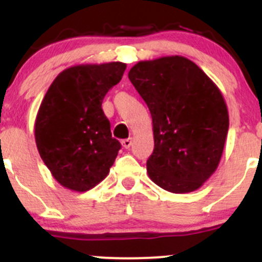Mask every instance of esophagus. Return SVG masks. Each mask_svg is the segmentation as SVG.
I'll return each mask as SVG.
<instances>
[{
	"mask_svg": "<svg viewBox=\"0 0 262 262\" xmlns=\"http://www.w3.org/2000/svg\"><path fill=\"white\" fill-rule=\"evenodd\" d=\"M121 144H123V147L125 148V149H128V148H130L132 146V138L123 139V141H121Z\"/></svg>",
	"mask_w": 262,
	"mask_h": 262,
	"instance_id": "34e87169",
	"label": "esophagus"
}]
</instances>
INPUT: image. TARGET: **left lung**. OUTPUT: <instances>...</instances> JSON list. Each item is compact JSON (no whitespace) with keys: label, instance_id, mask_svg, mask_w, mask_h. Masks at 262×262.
<instances>
[{"label":"left lung","instance_id":"1","mask_svg":"<svg viewBox=\"0 0 262 262\" xmlns=\"http://www.w3.org/2000/svg\"><path fill=\"white\" fill-rule=\"evenodd\" d=\"M128 77L152 115L149 179L175 194L199 189L218 167L228 133V110L219 89L180 55L142 60Z\"/></svg>","mask_w":262,"mask_h":262}]
</instances>
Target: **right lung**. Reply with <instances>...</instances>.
Returning a JSON list of instances; mask_svg holds the SVG:
<instances>
[{
    "label": "right lung",
    "instance_id": "add662e5",
    "mask_svg": "<svg viewBox=\"0 0 262 262\" xmlns=\"http://www.w3.org/2000/svg\"><path fill=\"white\" fill-rule=\"evenodd\" d=\"M126 64H81L57 76L35 120L41 160L62 186L87 191L104 180L121 144L113 138L102 100L123 77Z\"/></svg>",
    "mask_w": 262,
    "mask_h": 262
}]
</instances>
